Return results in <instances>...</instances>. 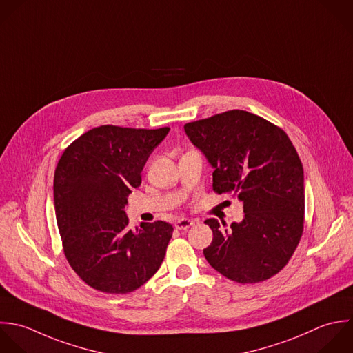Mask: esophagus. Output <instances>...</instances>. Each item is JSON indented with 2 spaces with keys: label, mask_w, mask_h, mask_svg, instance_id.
Wrapping results in <instances>:
<instances>
[{
  "label": "esophagus",
  "mask_w": 353,
  "mask_h": 353,
  "mask_svg": "<svg viewBox=\"0 0 353 353\" xmlns=\"http://www.w3.org/2000/svg\"><path fill=\"white\" fill-rule=\"evenodd\" d=\"M195 223L192 221V220H190V219H179L176 223H174V227L177 228V230H188L190 227H192Z\"/></svg>",
  "instance_id": "1"
}]
</instances>
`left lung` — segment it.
Returning a JSON list of instances; mask_svg holds the SVG:
<instances>
[{"label": "left lung", "mask_w": 353, "mask_h": 353, "mask_svg": "<svg viewBox=\"0 0 353 353\" xmlns=\"http://www.w3.org/2000/svg\"><path fill=\"white\" fill-rule=\"evenodd\" d=\"M184 130L214 169L213 190L243 203V220L228 230L216 219L205 221L213 231L205 259L243 285L276 275L304 230V169L289 136L243 110L185 123Z\"/></svg>", "instance_id": "obj_1"}]
</instances>
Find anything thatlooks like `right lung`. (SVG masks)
<instances>
[{
    "label": "right lung",
    "mask_w": 353,
    "mask_h": 353,
    "mask_svg": "<svg viewBox=\"0 0 353 353\" xmlns=\"http://www.w3.org/2000/svg\"><path fill=\"white\" fill-rule=\"evenodd\" d=\"M169 128H93L63 152L53 180L54 213L64 256L90 288L126 294L159 270L173 227L143 223L129 230L128 196Z\"/></svg>",
    "instance_id": "1"
}]
</instances>
